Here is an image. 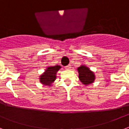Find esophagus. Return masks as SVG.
Returning <instances> with one entry per match:
<instances>
[{"label":"esophagus","mask_w":129,"mask_h":129,"mask_svg":"<svg viewBox=\"0 0 129 129\" xmlns=\"http://www.w3.org/2000/svg\"><path fill=\"white\" fill-rule=\"evenodd\" d=\"M65 68H66V69H70V68H71V65H70V64L68 65V66L65 67Z\"/></svg>","instance_id":"esophagus-1"}]
</instances>
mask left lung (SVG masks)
Listing matches in <instances>:
<instances>
[{
    "instance_id": "8db88e82",
    "label": "left lung",
    "mask_w": 129,
    "mask_h": 129,
    "mask_svg": "<svg viewBox=\"0 0 129 129\" xmlns=\"http://www.w3.org/2000/svg\"><path fill=\"white\" fill-rule=\"evenodd\" d=\"M77 70L79 74V79L82 84L87 85L94 82L95 78L94 73L89 70L88 67L81 66L78 68Z\"/></svg>"
}]
</instances>
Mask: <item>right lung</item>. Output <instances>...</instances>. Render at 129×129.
Returning <instances> with one entry per match:
<instances>
[{
	"instance_id": "1",
	"label": "right lung",
	"mask_w": 129,
	"mask_h": 129,
	"mask_svg": "<svg viewBox=\"0 0 129 129\" xmlns=\"http://www.w3.org/2000/svg\"><path fill=\"white\" fill-rule=\"evenodd\" d=\"M61 68L59 66L48 67L43 74L41 76L40 81L44 85L51 86L53 82L56 79V74L57 71Z\"/></svg>"
}]
</instances>
